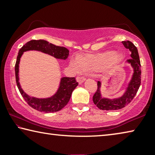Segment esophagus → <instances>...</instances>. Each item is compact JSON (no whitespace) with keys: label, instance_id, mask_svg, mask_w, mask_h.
<instances>
[{"label":"esophagus","instance_id":"34e87169","mask_svg":"<svg viewBox=\"0 0 155 155\" xmlns=\"http://www.w3.org/2000/svg\"><path fill=\"white\" fill-rule=\"evenodd\" d=\"M77 81L78 82V84H81L85 81V78H84V77H77Z\"/></svg>","mask_w":155,"mask_h":155}]
</instances>
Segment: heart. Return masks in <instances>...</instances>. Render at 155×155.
I'll use <instances>...</instances> for the list:
<instances>
[{
	"mask_svg": "<svg viewBox=\"0 0 155 155\" xmlns=\"http://www.w3.org/2000/svg\"><path fill=\"white\" fill-rule=\"evenodd\" d=\"M122 56L120 53L114 51H106L96 54H85L78 58H71L70 67L74 72L80 73L84 71H107L117 68L121 62Z\"/></svg>",
	"mask_w": 155,
	"mask_h": 155,
	"instance_id": "1",
	"label": "heart"
}]
</instances>
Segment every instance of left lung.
Listing matches in <instances>:
<instances>
[{
    "label": "left lung",
    "mask_w": 155,
    "mask_h": 155,
    "mask_svg": "<svg viewBox=\"0 0 155 155\" xmlns=\"http://www.w3.org/2000/svg\"><path fill=\"white\" fill-rule=\"evenodd\" d=\"M124 47L131 51V59L127 60V63H129L133 69V73L131 79L127 85L125 91L122 95L116 98L102 97L101 92V84L97 81V91L94 93L93 102L98 108L104 110H118L125 107L134 97L137 93L138 90L140 85L141 80V70H140V62L138 55L137 48L130 41H122Z\"/></svg>",
    "instance_id": "1"
}]
</instances>
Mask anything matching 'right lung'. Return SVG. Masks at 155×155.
Instances as JSON below:
<instances>
[{
  "mask_svg": "<svg viewBox=\"0 0 155 155\" xmlns=\"http://www.w3.org/2000/svg\"><path fill=\"white\" fill-rule=\"evenodd\" d=\"M28 51H38L51 55L56 59L64 61L69 56V50L64 47L55 46L46 40H33L28 41L19 50L15 64V76L17 87L20 93L28 105L40 112L54 113L58 111L68 104L71 93L78 84L74 77H64L61 78L58 88L52 96L46 98H38L29 96L21 88L18 77L21 58L24 53Z\"/></svg>",
  "mask_w": 155,
  "mask_h": 155,
  "instance_id": "add662e5",
  "label": "right lung"
}]
</instances>
